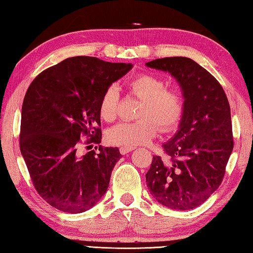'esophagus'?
Instances as JSON below:
<instances>
[{
  "instance_id": "esophagus-1",
  "label": "esophagus",
  "mask_w": 253,
  "mask_h": 253,
  "mask_svg": "<svg viewBox=\"0 0 253 253\" xmlns=\"http://www.w3.org/2000/svg\"><path fill=\"white\" fill-rule=\"evenodd\" d=\"M132 150H135V147H121L120 148V151L122 155H127V153H129Z\"/></svg>"
}]
</instances>
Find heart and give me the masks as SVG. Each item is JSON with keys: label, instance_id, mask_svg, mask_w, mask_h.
Here are the masks:
<instances>
[{"label": "heart", "instance_id": "b5f03b06", "mask_svg": "<svg viewBox=\"0 0 253 253\" xmlns=\"http://www.w3.org/2000/svg\"><path fill=\"white\" fill-rule=\"evenodd\" d=\"M130 91L142 104L137 113L139 118L135 122H124L112 127L107 139L114 145L135 147L146 145L157 135L158 126L162 131H170L181 121L184 102L175 90L166 88V83L153 74L141 73L129 81ZM120 93L115 85L108 86L100 102L101 117L113 122L117 117Z\"/></svg>", "mask_w": 253, "mask_h": 253}]
</instances>
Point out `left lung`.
Wrapping results in <instances>:
<instances>
[{
	"mask_svg": "<svg viewBox=\"0 0 253 253\" xmlns=\"http://www.w3.org/2000/svg\"><path fill=\"white\" fill-rule=\"evenodd\" d=\"M146 66L169 72L184 100L177 130L163 143L167 156L152 158L147 186L168 209L193 210L218 189L224 177L234 148L229 103L219 82L190 58L156 59Z\"/></svg>",
	"mask_w": 253,
	"mask_h": 253,
	"instance_id": "left-lung-1",
	"label": "left lung"
}]
</instances>
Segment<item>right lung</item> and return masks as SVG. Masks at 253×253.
Here are the masks:
<instances>
[{"label":"right lung","instance_id":"1","mask_svg":"<svg viewBox=\"0 0 253 253\" xmlns=\"http://www.w3.org/2000/svg\"><path fill=\"white\" fill-rule=\"evenodd\" d=\"M132 67L95 57L67 58L29 85L19 148L35 189L54 209L79 214L106 193L121 152L107 147L82 153L81 137L90 136L88 143L101 142V97Z\"/></svg>","mask_w":253,"mask_h":253}]
</instances>
